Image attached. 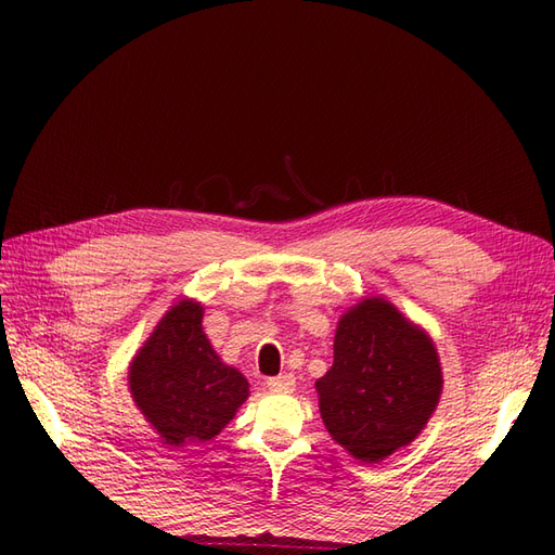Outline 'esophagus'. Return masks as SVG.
I'll list each match as a JSON object with an SVG mask.
<instances>
[{
  "label": "esophagus",
  "mask_w": 555,
  "mask_h": 555,
  "mask_svg": "<svg viewBox=\"0 0 555 555\" xmlns=\"http://www.w3.org/2000/svg\"><path fill=\"white\" fill-rule=\"evenodd\" d=\"M267 386H269V391H274V393H288V391H293V386H296V376L288 372L279 374V376H269Z\"/></svg>",
  "instance_id": "34e87169"
}]
</instances>
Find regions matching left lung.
<instances>
[{
	"label": "left lung",
	"instance_id": "left-lung-1",
	"mask_svg": "<svg viewBox=\"0 0 555 555\" xmlns=\"http://www.w3.org/2000/svg\"><path fill=\"white\" fill-rule=\"evenodd\" d=\"M441 384L427 334L391 302L367 298L340 317L334 364L317 379V393L336 443L362 463H379L422 431Z\"/></svg>",
	"mask_w": 555,
	"mask_h": 555
}]
</instances>
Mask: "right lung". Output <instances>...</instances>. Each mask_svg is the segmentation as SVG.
<instances>
[{"mask_svg":"<svg viewBox=\"0 0 555 555\" xmlns=\"http://www.w3.org/2000/svg\"><path fill=\"white\" fill-rule=\"evenodd\" d=\"M128 386L135 405L169 446L215 439L250 388L209 346L203 308L193 300H181L164 314L131 362Z\"/></svg>","mask_w":555,"mask_h":555,"instance_id":"add662e5","label":"right lung"}]
</instances>
